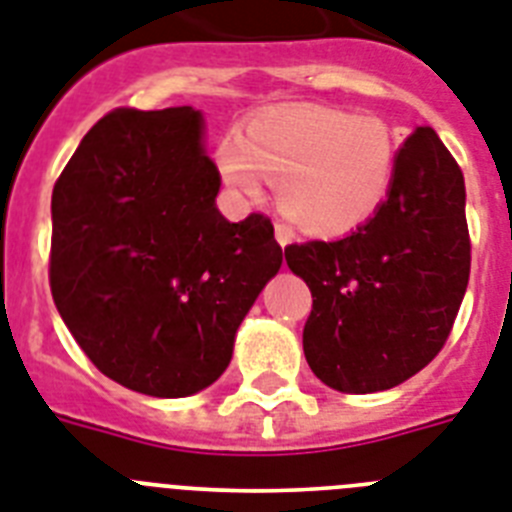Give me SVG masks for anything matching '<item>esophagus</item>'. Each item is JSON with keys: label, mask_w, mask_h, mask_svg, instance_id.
Wrapping results in <instances>:
<instances>
[{"label": "esophagus", "mask_w": 512, "mask_h": 512, "mask_svg": "<svg viewBox=\"0 0 512 512\" xmlns=\"http://www.w3.org/2000/svg\"><path fill=\"white\" fill-rule=\"evenodd\" d=\"M276 242L281 244V247H286V244H292L294 242L292 226H286V223H276Z\"/></svg>", "instance_id": "esophagus-1"}]
</instances>
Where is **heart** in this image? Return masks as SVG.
<instances>
[{"instance_id":"1","label":"heart","mask_w":512,"mask_h":512,"mask_svg":"<svg viewBox=\"0 0 512 512\" xmlns=\"http://www.w3.org/2000/svg\"><path fill=\"white\" fill-rule=\"evenodd\" d=\"M223 181L260 197L265 176L278 202L310 234H347L384 205L397 176V141L376 115L321 105L265 112L247 136L228 134L218 147Z\"/></svg>"}]
</instances>
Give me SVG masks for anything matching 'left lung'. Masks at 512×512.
I'll return each instance as SVG.
<instances>
[{"label":"left lung","instance_id":"left-lung-1","mask_svg":"<svg viewBox=\"0 0 512 512\" xmlns=\"http://www.w3.org/2000/svg\"><path fill=\"white\" fill-rule=\"evenodd\" d=\"M284 255L313 292L302 347L315 376L347 394L392 389L439 355L463 302V170L434 128H415L371 220L336 242L289 244Z\"/></svg>","mask_w":512,"mask_h":512}]
</instances>
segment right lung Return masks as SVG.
I'll return each instance as SVG.
<instances>
[{"instance_id":"1","label":"right lung","mask_w":512,"mask_h":512,"mask_svg":"<svg viewBox=\"0 0 512 512\" xmlns=\"http://www.w3.org/2000/svg\"><path fill=\"white\" fill-rule=\"evenodd\" d=\"M194 107L107 112L52 191L49 286L86 357L149 397H189L281 268L273 223H228Z\"/></svg>"}]
</instances>
